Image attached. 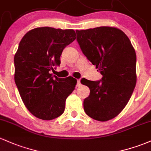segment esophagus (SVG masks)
I'll use <instances>...</instances> for the list:
<instances>
[{
  "label": "esophagus",
  "instance_id": "esophagus-1",
  "mask_svg": "<svg viewBox=\"0 0 151 151\" xmlns=\"http://www.w3.org/2000/svg\"><path fill=\"white\" fill-rule=\"evenodd\" d=\"M81 81L77 80V85H76V86L79 87V86H81Z\"/></svg>",
  "mask_w": 151,
  "mask_h": 151
}]
</instances>
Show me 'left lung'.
<instances>
[{
	"label": "left lung",
	"mask_w": 151,
	"mask_h": 151,
	"mask_svg": "<svg viewBox=\"0 0 151 151\" xmlns=\"http://www.w3.org/2000/svg\"><path fill=\"white\" fill-rule=\"evenodd\" d=\"M76 34L84 55L103 76L96 81H81L90 89L84 111L96 120H110L125 107L135 87V51L127 35L115 27L76 30Z\"/></svg>",
	"instance_id": "8db88e82"
}]
</instances>
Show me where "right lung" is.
Returning a JSON list of instances; mask_svg holds the SVG:
<instances>
[{
    "label": "right lung",
    "mask_w": 151,
    "mask_h": 151,
    "mask_svg": "<svg viewBox=\"0 0 151 151\" xmlns=\"http://www.w3.org/2000/svg\"><path fill=\"white\" fill-rule=\"evenodd\" d=\"M73 29L39 27L23 37L14 56V80L27 109L36 117L51 120L64 112L66 99L76 78H60L50 73L60 64V55L76 40Z\"/></svg>",
    "instance_id": "obj_1"
}]
</instances>
